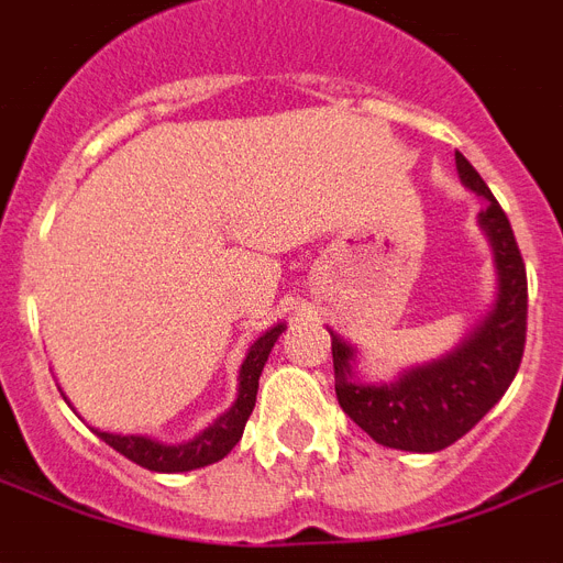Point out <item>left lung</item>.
Returning <instances> with one entry per match:
<instances>
[{
    "label": "left lung",
    "instance_id": "1",
    "mask_svg": "<svg viewBox=\"0 0 563 563\" xmlns=\"http://www.w3.org/2000/svg\"><path fill=\"white\" fill-rule=\"evenodd\" d=\"M456 173L468 190L486 199L477 222L488 236L497 268V300L486 318L445 355L376 385L361 382L355 346L329 329L338 405L378 445L416 454L442 451L472 431L504 399L527 344V266L509 217L463 153H456Z\"/></svg>",
    "mask_w": 563,
    "mask_h": 563
}]
</instances>
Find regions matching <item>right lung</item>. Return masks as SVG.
Returning a JSON list of instances; mask_svg holds the SVG:
<instances>
[{
  "label": "right lung",
  "instance_id": "add662e5",
  "mask_svg": "<svg viewBox=\"0 0 563 563\" xmlns=\"http://www.w3.org/2000/svg\"><path fill=\"white\" fill-rule=\"evenodd\" d=\"M283 329H286V323H274L249 346V355H245L240 367V390H236L234 405L222 416H217L205 431L196 433L194 440L173 442L170 445V442H158L153 437H144V433H109L100 431V428H91V431L98 433L107 445L115 448L118 454H123L141 468H150V472L178 474L219 463L242 440L245 422H249L254 401H257L260 373L266 367L268 353H272L274 341L283 335Z\"/></svg>",
  "mask_w": 563,
  "mask_h": 563
}]
</instances>
